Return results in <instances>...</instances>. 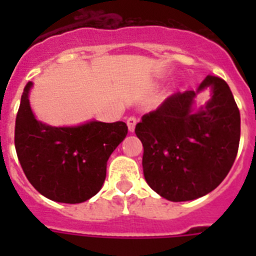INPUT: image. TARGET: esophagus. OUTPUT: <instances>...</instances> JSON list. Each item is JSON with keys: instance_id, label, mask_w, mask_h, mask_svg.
<instances>
[{"instance_id": "esophagus-1", "label": "esophagus", "mask_w": 256, "mask_h": 256, "mask_svg": "<svg viewBox=\"0 0 256 256\" xmlns=\"http://www.w3.org/2000/svg\"><path fill=\"white\" fill-rule=\"evenodd\" d=\"M126 124H128V132H134V128H136V116H128V120H126Z\"/></svg>"}]
</instances>
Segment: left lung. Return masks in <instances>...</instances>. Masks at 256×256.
I'll use <instances>...</instances> for the list:
<instances>
[{
    "mask_svg": "<svg viewBox=\"0 0 256 256\" xmlns=\"http://www.w3.org/2000/svg\"><path fill=\"white\" fill-rule=\"evenodd\" d=\"M211 88L204 108L192 110L196 92H175L136 126L144 144V179L171 202L208 194L222 183L238 154L240 114L222 78L208 77L198 92Z\"/></svg>",
    "mask_w": 256,
    "mask_h": 256,
    "instance_id": "obj_1",
    "label": "left lung"
}]
</instances>
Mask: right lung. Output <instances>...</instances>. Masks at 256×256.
Returning <instances> with one entry per match:
<instances>
[{
  "label": "right lung",
  "instance_id": "obj_1",
  "mask_svg": "<svg viewBox=\"0 0 256 256\" xmlns=\"http://www.w3.org/2000/svg\"><path fill=\"white\" fill-rule=\"evenodd\" d=\"M32 82L24 88L16 118L14 144L21 168L36 190L62 203H81L98 192L108 156L124 140L122 120H92L77 128H53L34 118L29 104Z\"/></svg>",
  "mask_w": 256,
  "mask_h": 256
}]
</instances>
